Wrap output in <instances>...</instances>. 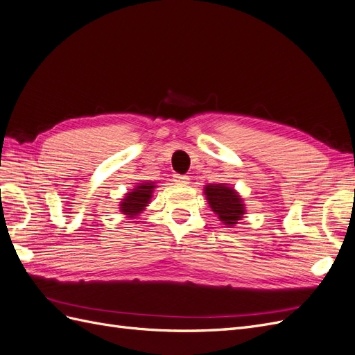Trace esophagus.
Listing matches in <instances>:
<instances>
[{"mask_svg":"<svg viewBox=\"0 0 355 355\" xmlns=\"http://www.w3.org/2000/svg\"><path fill=\"white\" fill-rule=\"evenodd\" d=\"M173 180L178 185H187L189 184V178L185 175H173Z\"/></svg>","mask_w":355,"mask_h":355,"instance_id":"34e87169","label":"esophagus"}]
</instances>
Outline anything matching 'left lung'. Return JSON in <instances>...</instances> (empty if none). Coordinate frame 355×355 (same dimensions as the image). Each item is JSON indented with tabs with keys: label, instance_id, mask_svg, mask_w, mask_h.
<instances>
[{
	"label": "left lung",
	"instance_id": "left-lung-1",
	"mask_svg": "<svg viewBox=\"0 0 355 355\" xmlns=\"http://www.w3.org/2000/svg\"><path fill=\"white\" fill-rule=\"evenodd\" d=\"M204 194L211 210L218 214L219 220L228 228L235 227L245 214L243 198L234 188L225 184H210L204 188Z\"/></svg>",
	"mask_w": 355,
	"mask_h": 355
}]
</instances>
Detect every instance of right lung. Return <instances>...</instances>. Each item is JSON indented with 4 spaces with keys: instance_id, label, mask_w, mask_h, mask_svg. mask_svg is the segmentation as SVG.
Listing matches in <instances>:
<instances>
[{
    "instance_id": "obj_1",
    "label": "right lung",
    "mask_w": 355,
    "mask_h": 355,
    "mask_svg": "<svg viewBox=\"0 0 355 355\" xmlns=\"http://www.w3.org/2000/svg\"><path fill=\"white\" fill-rule=\"evenodd\" d=\"M155 184L154 182H145V184L136 185L135 189H132L123 201L120 202V211L125 214L127 218H136L139 213H142L145 207L149 204V200L153 197Z\"/></svg>"
}]
</instances>
